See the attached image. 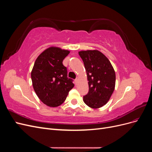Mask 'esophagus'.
<instances>
[{
  "label": "esophagus",
  "instance_id": "34e87169",
  "mask_svg": "<svg viewBox=\"0 0 152 152\" xmlns=\"http://www.w3.org/2000/svg\"><path fill=\"white\" fill-rule=\"evenodd\" d=\"M77 82H78V79L77 78V79L75 80V84H77Z\"/></svg>",
  "mask_w": 152,
  "mask_h": 152
}]
</instances>
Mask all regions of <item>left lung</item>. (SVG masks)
Here are the masks:
<instances>
[{
	"mask_svg": "<svg viewBox=\"0 0 152 152\" xmlns=\"http://www.w3.org/2000/svg\"><path fill=\"white\" fill-rule=\"evenodd\" d=\"M87 73L89 92L84 102L92 108H99L107 103L115 86V72L109 59L98 50L79 52Z\"/></svg>",
	"mask_w": 152,
	"mask_h": 152,
	"instance_id": "1",
	"label": "left lung"
}]
</instances>
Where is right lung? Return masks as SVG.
Returning a JSON list of instances; mask_svg holds the SVG:
<instances>
[{
	"instance_id": "1",
	"label": "right lung",
	"mask_w": 152,
	"mask_h": 152,
	"mask_svg": "<svg viewBox=\"0 0 152 152\" xmlns=\"http://www.w3.org/2000/svg\"><path fill=\"white\" fill-rule=\"evenodd\" d=\"M68 50L50 47L37 58L31 72L34 89L41 102L50 107H57L66 99L73 87L72 79L67 77L63 59Z\"/></svg>"
}]
</instances>
